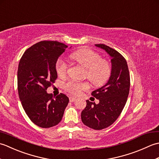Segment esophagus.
I'll return each mask as SVG.
<instances>
[{
	"mask_svg": "<svg viewBox=\"0 0 159 159\" xmlns=\"http://www.w3.org/2000/svg\"><path fill=\"white\" fill-rule=\"evenodd\" d=\"M69 100H70V102H74V101L76 100V98H75L72 97V96H70V97L69 98Z\"/></svg>",
	"mask_w": 159,
	"mask_h": 159,
	"instance_id": "1",
	"label": "esophagus"
}]
</instances>
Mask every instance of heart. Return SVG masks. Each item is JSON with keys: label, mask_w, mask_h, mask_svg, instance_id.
Returning a JSON list of instances; mask_svg holds the SVG:
<instances>
[{"label": "heart", "mask_w": 159, "mask_h": 159, "mask_svg": "<svg viewBox=\"0 0 159 159\" xmlns=\"http://www.w3.org/2000/svg\"><path fill=\"white\" fill-rule=\"evenodd\" d=\"M71 59L74 60L86 68L85 76L95 86H102L105 83L111 74L110 63L105 59L101 58L100 54L89 48H81L74 52L70 55ZM56 71L59 76H64L67 74L68 66L65 59H57L55 65ZM89 85L87 81L77 82L69 80L64 88L73 95H78L82 90L89 89Z\"/></svg>", "instance_id": "b5f03b06"}]
</instances>
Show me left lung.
Segmentation results:
<instances>
[{"instance_id": "8db88e82", "label": "left lung", "mask_w": 159, "mask_h": 159, "mask_svg": "<svg viewBox=\"0 0 159 159\" xmlns=\"http://www.w3.org/2000/svg\"><path fill=\"white\" fill-rule=\"evenodd\" d=\"M96 46L105 50L111 57V75L105 85L92 93L99 103L86 101L81 120L85 126L102 130L113 124L121 114L129 93L130 79L126 61L120 52L103 43Z\"/></svg>"}]
</instances>
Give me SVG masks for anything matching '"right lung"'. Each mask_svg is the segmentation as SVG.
<instances>
[{"instance_id":"1","label":"right lung","mask_w":159,"mask_h":159,"mask_svg":"<svg viewBox=\"0 0 159 159\" xmlns=\"http://www.w3.org/2000/svg\"><path fill=\"white\" fill-rule=\"evenodd\" d=\"M67 46L57 41H41L24 52L18 69V91L25 113L41 128L58 124L69 102L65 94L46 92L57 79L55 65Z\"/></svg>"}]
</instances>
